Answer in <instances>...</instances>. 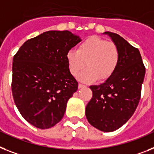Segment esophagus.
<instances>
[{
	"instance_id": "34e87169",
	"label": "esophagus",
	"mask_w": 154,
	"mask_h": 154,
	"mask_svg": "<svg viewBox=\"0 0 154 154\" xmlns=\"http://www.w3.org/2000/svg\"><path fill=\"white\" fill-rule=\"evenodd\" d=\"M85 85H83V84H81V83H79V89H81V88H83V87H85Z\"/></svg>"
}]
</instances>
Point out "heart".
Returning a JSON list of instances; mask_svg holds the SVG:
<instances>
[{
    "label": "heart",
    "mask_w": 154,
    "mask_h": 154,
    "mask_svg": "<svg viewBox=\"0 0 154 154\" xmlns=\"http://www.w3.org/2000/svg\"><path fill=\"white\" fill-rule=\"evenodd\" d=\"M66 59L73 76L78 75L86 65L87 69L79 76L82 81H106L117 69L120 53L117 45L112 42L91 36L79 45L77 51L69 50Z\"/></svg>",
    "instance_id": "obj_1"
}]
</instances>
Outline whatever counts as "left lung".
<instances>
[{"instance_id": "1", "label": "left lung", "mask_w": 154, "mask_h": 154, "mask_svg": "<svg viewBox=\"0 0 154 154\" xmlns=\"http://www.w3.org/2000/svg\"><path fill=\"white\" fill-rule=\"evenodd\" d=\"M117 45L120 60L111 78L91 86L93 97L86 107V116L93 127L104 132L117 130L134 114L141 98L146 68L137 48L119 34L105 32Z\"/></svg>"}]
</instances>
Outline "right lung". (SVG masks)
<instances>
[{"mask_svg": "<svg viewBox=\"0 0 154 154\" xmlns=\"http://www.w3.org/2000/svg\"><path fill=\"white\" fill-rule=\"evenodd\" d=\"M81 39L68 30H49L23 43L12 63L14 102L26 121L40 129L62 120L78 90L66 55Z\"/></svg>", "mask_w": 154, "mask_h": 154, "instance_id": "add662e5", "label": "right lung"}]
</instances>
